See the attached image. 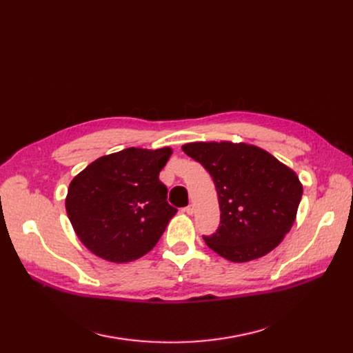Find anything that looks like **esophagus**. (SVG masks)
I'll use <instances>...</instances> for the list:
<instances>
[{"instance_id":"esophagus-1","label":"esophagus","mask_w":353,"mask_h":353,"mask_svg":"<svg viewBox=\"0 0 353 353\" xmlns=\"http://www.w3.org/2000/svg\"><path fill=\"white\" fill-rule=\"evenodd\" d=\"M183 212L188 213V214H193V213H194V206H193V205H189L188 208L183 209Z\"/></svg>"}]
</instances>
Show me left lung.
<instances>
[{
    "mask_svg": "<svg viewBox=\"0 0 353 353\" xmlns=\"http://www.w3.org/2000/svg\"><path fill=\"white\" fill-rule=\"evenodd\" d=\"M181 148L216 186L220 223L213 234L203 236L212 250L232 262H249L282 242L303 193L293 170L245 143H189Z\"/></svg>",
    "mask_w": 353,
    "mask_h": 353,
    "instance_id": "obj_1",
    "label": "left lung"
}]
</instances>
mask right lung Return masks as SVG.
<instances>
[{"instance_id": "right-lung-1", "label": "right lung", "mask_w": 353, "mask_h": 353, "mask_svg": "<svg viewBox=\"0 0 353 353\" xmlns=\"http://www.w3.org/2000/svg\"><path fill=\"white\" fill-rule=\"evenodd\" d=\"M172 148H124L88 164L72 179L65 210L83 245L108 262L150 252L177 209L167 203L159 173Z\"/></svg>"}]
</instances>
